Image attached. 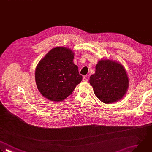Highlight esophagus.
<instances>
[{
	"instance_id": "esophagus-1",
	"label": "esophagus",
	"mask_w": 152,
	"mask_h": 152,
	"mask_svg": "<svg viewBox=\"0 0 152 152\" xmlns=\"http://www.w3.org/2000/svg\"><path fill=\"white\" fill-rule=\"evenodd\" d=\"M83 81L84 82H87L88 81V79H87V77H84L83 78Z\"/></svg>"
}]
</instances>
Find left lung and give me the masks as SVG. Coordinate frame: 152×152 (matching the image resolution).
Segmentation results:
<instances>
[{
	"instance_id": "8db88e82",
	"label": "left lung",
	"mask_w": 152,
	"mask_h": 152,
	"mask_svg": "<svg viewBox=\"0 0 152 152\" xmlns=\"http://www.w3.org/2000/svg\"><path fill=\"white\" fill-rule=\"evenodd\" d=\"M90 84L96 97L109 104L118 102L125 96L128 89L129 79L121 63L102 59L96 65L95 73L90 76Z\"/></svg>"
}]
</instances>
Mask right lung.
I'll list each match as a JSON object with an SVG mask.
<instances>
[{
	"mask_svg": "<svg viewBox=\"0 0 152 152\" xmlns=\"http://www.w3.org/2000/svg\"><path fill=\"white\" fill-rule=\"evenodd\" d=\"M74 52L69 48L56 47L38 63L35 71L37 87L47 99L61 102L80 84L83 77L73 60Z\"/></svg>",
	"mask_w": 152,
	"mask_h": 152,
	"instance_id": "right-lung-1",
	"label": "right lung"
}]
</instances>
